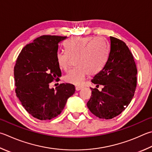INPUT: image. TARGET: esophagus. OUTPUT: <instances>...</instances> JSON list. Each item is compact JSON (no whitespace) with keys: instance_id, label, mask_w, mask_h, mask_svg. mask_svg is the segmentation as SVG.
I'll list each match as a JSON object with an SVG mask.
<instances>
[{"instance_id":"34e87169","label":"esophagus","mask_w":152,"mask_h":152,"mask_svg":"<svg viewBox=\"0 0 152 152\" xmlns=\"http://www.w3.org/2000/svg\"><path fill=\"white\" fill-rule=\"evenodd\" d=\"M82 88H83L82 86H76L75 89H76V91H79V90H80L81 89H82Z\"/></svg>"}]
</instances>
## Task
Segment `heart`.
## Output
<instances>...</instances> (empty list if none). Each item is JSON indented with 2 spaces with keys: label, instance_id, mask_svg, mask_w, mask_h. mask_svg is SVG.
<instances>
[{
  "label": "heart",
  "instance_id": "1",
  "mask_svg": "<svg viewBox=\"0 0 152 152\" xmlns=\"http://www.w3.org/2000/svg\"><path fill=\"white\" fill-rule=\"evenodd\" d=\"M66 52H58L56 60L60 69L66 70L70 58H76L77 68L69 70L64 80L74 85L82 84L88 74L93 75L100 70L106 57V48L100 38L92 37H72L64 43Z\"/></svg>",
  "mask_w": 152,
  "mask_h": 152
}]
</instances>
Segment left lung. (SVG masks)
I'll list each match as a JSON object with an SVG mask.
<instances>
[{
    "label": "left lung",
    "instance_id": "8db88e82",
    "mask_svg": "<svg viewBox=\"0 0 152 152\" xmlns=\"http://www.w3.org/2000/svg\"><path fill=\"white\" fill-rule=\"evenodd\" d=\"M137 72L133 55L125 42L110 37L104 66L92 80L96 87H104L101 92L91 88L92 96L87 103L90 111L106 120L120 114L134 97Z\"/></svg>",
    "mask_w": 152,
    "mask_h": 152
}]
</instances>
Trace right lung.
Segmentation results:
<instances>
[{
	"mask_svg": "<svg viewBox=\"0 0 152 152\" xmlns=\"http://www.w3.org/2000/svg\"><path fill=\"white\" fill-rule=\"evenodd\" d=\"M67 37L42 35L22 49L14 68L16 96L33 117L48 120L60 114L68 98L75 92L74 86L60 84L49 88V84L59 81L61 71L56 55L60 42Z\"/></svg>",
	"mask_w": 152,
	"mask_h": 152,
	"instance_id": "right-lung-1",
	"label": "right lung"
}]
</instances>
